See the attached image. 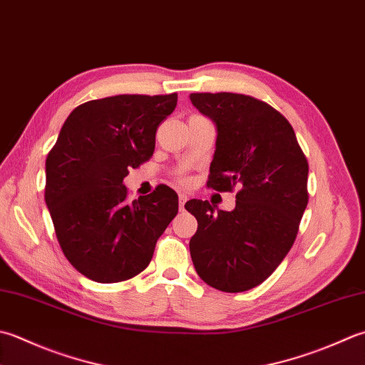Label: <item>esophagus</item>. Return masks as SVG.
<instances>
[{"label": "esophagus", "mask_w": 365, "mask_h": 365, "mask_svg": "<svg viewBox=\"0 0 365 365\" xmlns=\"http://www.w3.org/2000/svg\"><path fill=\"white\" fill-rule=\"evenodd\" d=\"M188 201V196L187 195H178V204H180V210L185 209V202Z\"/></svg>", "instance_id": "esophagus-1"}]
</instances>
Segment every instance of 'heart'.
Wrapping results in <instances>:
<instances>
[{
	"label": "heart",
	"instance_id": "b5f03b06",
	"mask_svg": "<svg viewBox=\"0 0 365 365\" xmlns=\"http://www.w3.org/2000/svg\"><path fill=\"white\" fill-rule=\"evenodd\" d=\"M177 180L180 182V183H185V182H187V177H183V175H178V177H177Z\"/></svg>",
	"mask_w": 365,
	"mask_h": 365
}]
</instances>
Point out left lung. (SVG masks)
<instances>
[{
	"instance_id": "obj_1",
	"label": "left lung",
	"mask_w": 365,
	"mask_h": 365,
	"mask_svg": "<svg viewBox=\"0 0 365 365\" xmlns=\"http://www.w3.org/2000/svg\"><path fill=\"white\" fill-rule=\"evenodd\" d=\"M217 125L207 187L237 190L235 209L191 199L197 220L190 253L209 287L242 292L258 287L288 255L309 202V163L289 121L272 106L239 93H191Z\"/></svg>"
}]
</instances>
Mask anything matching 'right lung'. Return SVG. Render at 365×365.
I'll return each instance as SVG.
<instances>
[{
	"mask_svg": "<svg viewBox=\"0 0 365 365\" xmlns=\"http://www.w3.org/2000/svg\"><path fill=\"white\" fill-rule=\"evenodd\" d=\"M177 93L117 95L77 106L46 160V204L66 259L93 282L117 283L144 270L178 212L158 185L131 201L123 178L152 158Z\"/></svg>",
	"mask_w": 365,
	"mask_h": 365,
	"instance_id": "right-lung-1",
	"label": "right lung"
}]
</instances>
